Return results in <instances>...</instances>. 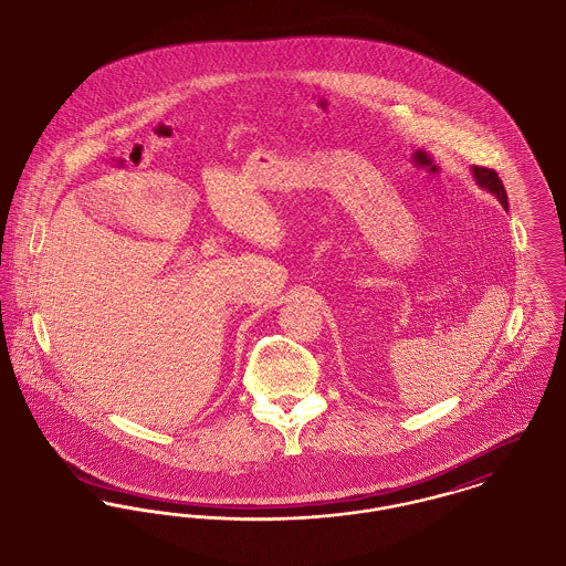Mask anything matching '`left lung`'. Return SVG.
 Returning a JSON list of instances; mask_svg holds the SVG:
<instances>
[{"instance_id":"8db88e82","label":"left lung","mask_w":566,"mask_h":566,"mask_svg":"<svg viewBox=\"0 0 566 566\" xmlns=\"http://www.w3.org/2000/svg\"><path fill=\"white\" fill-rule=\"evenodd\" d=\"M472 175H474V180H476V185H479L480 189H484V191L493 193V196L500 200V205H502L504 209H509V196H506V189H504L502 180H500L497 175H495V170L474 166V168H472Z\"/></svg>"}]
</instances>
